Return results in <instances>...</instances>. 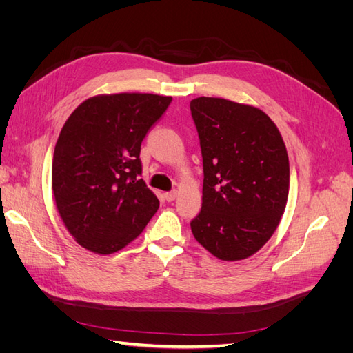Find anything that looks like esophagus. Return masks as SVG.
Masks as SVG:
<instances>
[{
	"label": "esophagus",
	"mask_w": 353,
	"mask_h": 353,
	"mask_svg": "<svg viewBox=\"0 0 353 353\" xmlns=\"http://www.w3.org/2000/svg\"><path fill=\"white\" fill-rule=\"evenodd\" d=\"M176 196H178V191H176V190H174V191H168V193H165V199H166L168 201H172V200H175V199H176Z\"/></svg>",
	"instance_id": "obj_1"
}]
</instances>
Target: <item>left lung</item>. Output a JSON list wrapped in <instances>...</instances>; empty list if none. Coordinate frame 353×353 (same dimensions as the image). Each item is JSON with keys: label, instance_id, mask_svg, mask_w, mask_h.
<instances>
[{"label": "left lung", "instance_id": "obj_1", "mask_svg": "<svg viewBox=\"0 0 353 353\" xmlns=\"http://www.w3.org/2000/svg\"><path fill=\"white\" fill-rule=\"evenodd\" d=\"M190 109L205 174L191 231L215 258L248 259L272 237L287 205L290 166L283 137L250 104L199 97Z\"/></svg>", "mask_w": 353, "mask_h": 353}]
</instances>
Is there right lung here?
I'll return each instance as SVG.
<instances>
[{"label": "right lung", "instance_id": "obj_1", "mask_svg": "<svg viewBox=\"0 0 353 353\" xmlns=\"http://www.w3.org/2000/svg\"><path fill=\"white\" fill-rule=\"evenodd\" d=\"M172 97L100 94L63 125L51 183L59 215L79 245L112 254L135 240L159 209L141 175V143Z\"/></svg>", "mask_w": 353, "mask_h": 353}]
</instances>
